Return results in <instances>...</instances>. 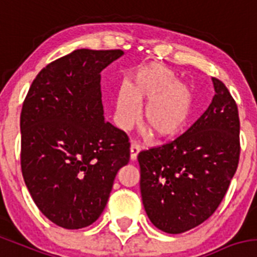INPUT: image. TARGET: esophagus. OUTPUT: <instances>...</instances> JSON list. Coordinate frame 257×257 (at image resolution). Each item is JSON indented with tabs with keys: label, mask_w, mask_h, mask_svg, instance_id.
Returning <instances> with one entry per match:
<instances>
[{
	"label": "esophagus",
	"mask_w": 257,
	"mask_h": 257,
	"mask_svg": "<svg viewBox=\"0 0 257 257\" xmlns=\"http://www.w3.org/2000/svg\"><path fill=\"white\" fill-rule=\"evenodd\" d=\"M140 150H141L140 145H139L136 141H133V143H131V147H130V159L131 161L133 162L136 161V158H138V154Z\"/></svg>",
	"instance_id": "34e87169"
}]
</instances>
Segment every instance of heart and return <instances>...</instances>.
<instances>
[{"mask_svg":"<svg viewBox=\"0 0 257 257\" xmlns=\"http://www.w3.org/2000/svg\"><path fill=\"white\" fill-rule=\"evenodd\" d=\"M148 103L144 122L158 139H172L187 126L195 107V94L181 84L171 70L161 65L145 66L134 75L130 88L123 86L116 100V121L127 130Z\"/></svg>","mask_w":257,"mask_h":257,"instance_id":"heart-1","label":"heart"}]
</instances>
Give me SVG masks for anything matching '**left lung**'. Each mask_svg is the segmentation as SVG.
<instances>
[{"label":"left lung","instance_id":"1","mask_svg":"<svg viewBox=\"0 0 257 257\" xmlns=\"http://www.w3.org/2000/svg\"><path fill=\"white\" fill-rule=\"evenodd\" d=\"M208 109L183 135L140 152V191L150 222L178 234L197 227L222 202L238 167V108L220 80Z\"/></svg>","mask_w":257,"mask_h":257}]
</instances>
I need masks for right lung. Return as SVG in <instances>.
Here are the masks:
<instances>
[{
  "label": "right lung",
  "instance_id": "right-lung-1",
  "mask_svg": "<svg viewBox=\"0 0 257 257\" xmlns=\"http://www.w3.org/2000/svg\"><path fill=\"white\" fill-rule=\"evenodd\" d=\"M121 49H76L33 81L20 116L21 172L38 209L66 229L93 224L130 161L123 131L104 121L100 72Z\"/></svg>",
  "mask_w": 257,
  "mask_h": 257
}]
</instances>
